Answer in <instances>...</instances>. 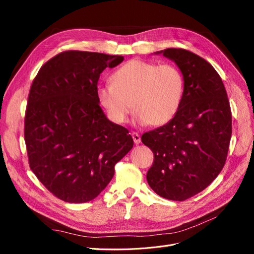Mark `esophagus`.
Returning a JSON list of instances; mask_svg holds the SVG:
<instances>
[{
	"instance_id": "obj_1",
	"label": "esophagus",
	"mask_w": 254,
	"mask_h": 254,
	"mask_svg": "<svg viewBox=\"0 0 254 254\" xmlns=\"http://www.w3.org/2000/svg\"><path fill=\"white\" fill-rule=\"evenodd\" d=\"M132 139L134 141L135 144H140L141 143V137H140V134L136 133V132H133L132 133Z\"/></svg>"
}]
</instances>
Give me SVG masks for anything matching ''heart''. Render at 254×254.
<instances>
[{
  "label": "heart",
  "mask_w": 254,
  "mask_h": 254,
  "mask_svg": "<svg viewBox=\"0 0 254 254\" xmlns=\"http://www.w3.org/2000/svg\"><path fill=\"white\" fill-rule=\"evenodd\" d=\"M111 81L96 92L99 104L117 124H124L133 108L136 124L162 126L181 107L184 77L174 64L132 59L112 74Z\"/></svg>",
  "instance_id": "b5f03b06"
}]
</instances>
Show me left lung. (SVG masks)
I'll return each mask as SVG.
<instances>
[{
    "label": "left lung",
    "instance_id": "8db88e82",
    "mask_svg": "<svg viewBox=\"0 0 254 254\" xmlns=\"http://www.w3.org/2000/svg\"><path fill=\"white\" fill-rule=\"evenodd\" d=\"M184 77L180 109L167 124L142 135L155 155L146 179L153 191L183 201L209 187L226 163L232 117L224 83L203 58L182 49L156 52Z\"/></svg>",
    "mask_w": 254,
    "mask_h": 254
}]
</instances>
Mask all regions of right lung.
<instances>
[{
    "label": "right lung",
    "mask_w": 254,
    "mask_h": 254,
    "mask_svg": "<svg viewBox=\"0 0 254 254\" xmlns=\"http://www.w3.org/2000/svg\"><path fill=\"white\" fill-rule=\"evenodd\" d=\"M123 56L67 51L44 64L30 87L24 137L30 170L61 200H93L114 165L133 147L128 130L107 119L97 98L106 67Z\"/></svg>",
    "instance_id": "right-lung-1"
}]
</instances>
